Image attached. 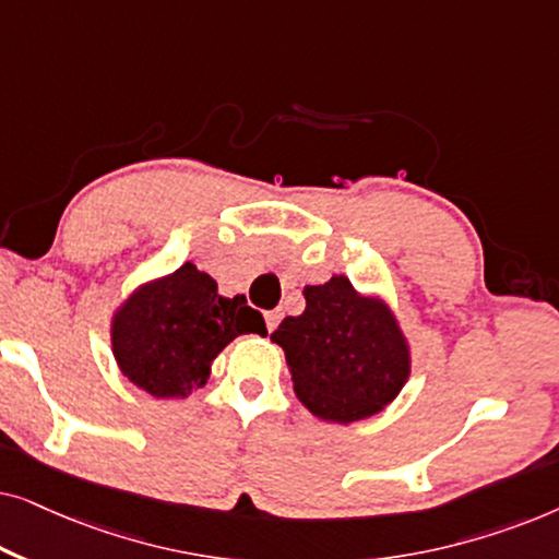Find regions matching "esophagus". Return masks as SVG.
I'll list each match as a JSON object with an SVG mask.
<instances>
[{
	"label": "esophagus",
	"mask_w": 559,
	"mask_h": 559,
	"mask_svg": "<svg viewBox=\"0 0 559 559\" xmlns=\"http://www.w3.org/2000/svg\"><path fill=\"white\" fill-rule=\"evenodd\" d=\"M264 320H266V331H274V328L280 325V320H282V312L280 310H270V312H264Z\"/></svg>",
	"instance_id": "esophagus-1"
}]
</instances>
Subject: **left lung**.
Listing matches in <instances>:
<instances>
[{"label":"left lung","instance_id":"1","mask_svg":"<svg viewBox=\"0 0 559 559\" xmlns=\"http://www.w3.org/2000/svg\"><path fill=\"white\" fill-rule=\"evenodd\" d=\"M305 310L287 316L272 343L285 350L297 400L323 423L350 425L392 404L412 373V348L381 295L346 274L302 289Z\"/></svg>","mask_w":559,"mask_h":559}]
</instances>
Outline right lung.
Returning <instances> with one entry per match:
<instances>
[{
    "instance_id": "right-lung-1",
    "label": "right lung",
    "mask_w": 559,
    "mask_h": 559,
    "mask_svg": "<svg viewBox=\"0 0 559 559\" xmlns=\"http://www.w3.org/2000/svg\"><path fill=\"white\" fill-rule=\"evenodd\" d=\"M249 333L266 335L262 312L243 295H218V282L186 262L121 300L111 316V354L136 389L182 400L205 386L213 358Z\"/></svg>"
}]
</instances>
